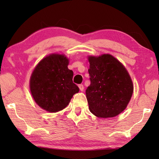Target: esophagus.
Returning a JSON list of instances; mask_svg holds the SVG:
<instances>
[{"mask_svg": "<svg viewBox=\"0 0 159 159\" xmlns=\"http://www.w3.org/2000/svg\"><path fill=\"white\" fill-rule=\"evenodd\" d=\"M79 87L80 90L81 91V92H83V89H84V87H83V85H79Z\"/></svg>", "mask_w": 159, "mask_h": 159, "instance_id": "obj_1", "label": "esophagus"}]
</instances>
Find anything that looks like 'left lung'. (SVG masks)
Wrapping results in <instances>:
<instances>
[{"label": "left lung", "instance_id": "1", "mask_svg": "<svg viewBox=\"0 0 159 159\" xmlns=\"http://www.w3.org/2000/svg\"><path fill=\"white\" fill-rule=\"evenodd\" d=\"M91 83L86 90L91 113L98 117L118 116L127 107L133 83L126 67L110 54L89 55Z\"/></svg>", "mask_w": 159, "mask_h": 159}]
</instances>
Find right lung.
I'll return each mask as SVG.
<instances>
[{
    "label": "right lung",
    "instance_id": "1",
    "mask_svg": "<svg viewBox=\"0 0 159 159\" xmlns=\"http://www.w3.org/2000/svg\"><path fill=\"white\" fill-rule=\"evenodd\" d=\"M69 59L63 54H50L40 61L30 77L29 87L35 103L49 113L68 105L79 88L73 83V72L67 67Z\"/></svg>",
    "mask_w": 159,
    "mask_h": 159
}]
</instances>
